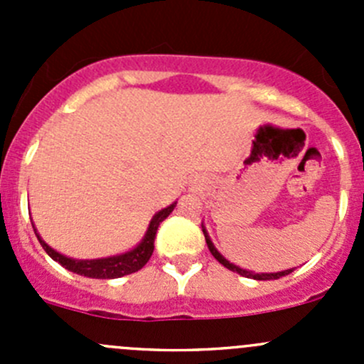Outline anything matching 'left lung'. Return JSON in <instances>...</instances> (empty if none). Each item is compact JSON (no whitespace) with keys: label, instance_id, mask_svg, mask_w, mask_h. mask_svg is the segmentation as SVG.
<instances>
[{"label":"left lung","instance_id":"left-lung-1","mask_svg":"<svg viewBox=\"0 0 364 364\" xmlns=\"http://www.w3.org/2000/svg\"><path fill=\"white\" fill-rule=\"evenodd\" d=\"M203 232H204V237H205V243H208V248H209V252H211V255L215 257L216 260H218L220 264H222V266H225L227 269H230V271H234V273H240L241 277H247V278H253V280H277V278H282V277H287L289 273H292V269H285V271H280V273H252V271H247V269H241V267H237V266H234V264H230L229 260L227 259H223L222 255H220L218 252H216V248L213 247V243H211V240H209V236L208 234H205V230L203 229Z\"/></svg>","mask_w":364,"mask_h":364}]
</instances>
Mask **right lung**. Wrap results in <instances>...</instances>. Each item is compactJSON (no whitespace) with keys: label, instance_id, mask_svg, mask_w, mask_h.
I'll list each match as a JSON object with an SVG mask.
<instances>
[{"label":"right lung","instance_id":"1","mask_svg":"<svg viewBox=\"0 0 364 364\" xmlns=\"http://www.w3.org/2000/svg\"><path fill=\"white\" fill-rule=\"evenodd\" d=\"M174 205L176 203L168 205V208L161 209V211H159L155 216H153L148 232H146L144 240H142V243L139 245L137 248H134V250L128 253H123V255L109 257V259H98V260L68 259V257L61 255V253L54 252L53 248L47 247L46 241H42L38 234L36 232L35 234L36 237H38L43 250L49 253V257H53L56 262H60L61 266L67 267L68 271H73V273L82 274V277H87V278H102V280H105V278H119V277H124V274L135 273V271L142 269V267L146 266L149 257L153 255V250H155V236H156V230H159V225L165 218H167L168 215H171Z\"/></svg>","mask_w":364,"mask_h":364}]
</instances>
